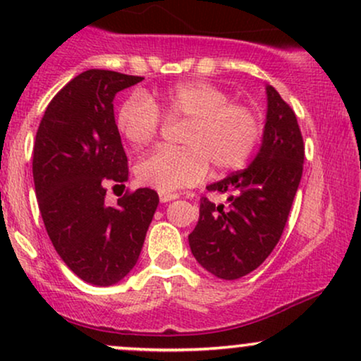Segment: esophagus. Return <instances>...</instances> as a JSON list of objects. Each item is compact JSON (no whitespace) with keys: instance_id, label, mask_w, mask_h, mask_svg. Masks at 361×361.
Listing matches in <instances>:
<instances>
[{"instance_id":"1","label":"esophagus","mask_w":361,"mask_h":361,"mask_svg":"<svg viewBox=\"0 0 361 361\" xmlns=\"http://www.w3.org/2000/svg\"><path fill=\"white\" fill-rule=\"evenodd\" d=\"M175 198H178L176 193H159L161 204H168V202L175 200Z\"/></svg>"}]
</instances>
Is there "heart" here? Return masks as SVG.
I'll list each match as a JSON object with an SVG mask.
<instances>
[{
	"instance_id": "1",
	"label": "heart",
	"mask_w": 361,
	"mask_h": 361,
	"mask_svg": "<svg viewBox=\"0 0 361 361\" xmlns=\"http://www.w3.org/2000/svg\"><path fill=\"white\" fill-rule=\"evenodd\" d=\"M159 109L168 118L190 120L181 139L185 149L159 147L135 166L140 183L161 193L200 183L209 163L219 171L241 168L261 137L258 114L207 81L181 82L154 98L135 91L120 105L117 130L134 147L146 146L163 123Z\"/></svg>"
}]
</instances>
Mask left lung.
<instances>
[{
  "instance_id": "left-lung-1",
  "label": "left lung",
  "mask_w": 361,
  "mask_h": 361,
  "mask_svg": "<svg viewBox=\"0 0 361 361\" xmlns=\"http://www.w3.org/2000/svg\"><path fill=\"white\" fill-rule=\"evenodd\" d=\"M263 140L247 168L207 186L227 193L229 207L200 198V219L188 235L195 259L217 279L235 280L275 250L287 224L304 166V140L293 110L267 86Z\"/></svg>"
}]
</instances>
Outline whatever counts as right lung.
I'll return each mask as SVG.
<instances>
[{
    "instance_id": "1",
    "label": "right lung",
    "mask_w": 361,
    "mask_h": 361,
    "mask_svg": "<svg viewBox=\"0 0 361 361\" xmlns=\"http://www.w3.org/2000/svg\"><path fill=\"white\" fill-rule=\"evenodd\" d=\"M144 78L90 69L49 103L34 146V183L49 238L62 261L98 287L128 275L137 263L159 197L126 192L105 204L106 186L128 180L127 156L115 126L114 98Z\"/></svg>"
}]
</instances>
